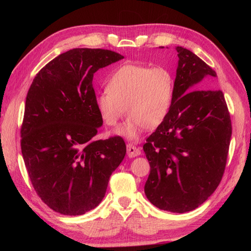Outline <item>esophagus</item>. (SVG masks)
<instances>
[{
  "label": "esophagus",
  "instance_id": "esophagus-1",
  "mask_svg": "<svg viewBox=\"0 0 251 251\" xmlns=\"http://www.w3.org/2000/svg\"><path fill=\"white\" fill-rule=\"evenodd\" d=\"M126 151H127V156L134 158V157H137L141 154V149L134 146L132 143H127L126 144Z\"/></svg>",
  "mask_w": 251,
  "mask_h": 251
}]
</instances>
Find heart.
Returning <instances> with one entry per match:
<instances>
[{
    "instance_id": "1",
    "label": "heart",
    "mask_w": 251,
    "mask_h": 251,
    "mask_svg": "<svg viewBox=\"0 0 251 251\" xmlns=\"http://www.w3.org/2000/svg\"><path fill=\"white\" fill-rule=\"evenodd\" d=\"M175 77L165 67L126 64L114 71L107 80L105 91L95 97V107L103 123L115 126L130 115L117 133L130 139L154 130L168 118L174 103Z\"/></svg>"
}]
</instances>
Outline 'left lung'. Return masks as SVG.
Listing matches in <instances>:
<instances>
[{"label": "left lung", "mask_w": 251, "mask_h": 251, "mask_svg": "<svg viewBox=\"0 0 251 251\" xmlns=\"http://www.w3.org/2000/svg\"><path fill=\"white\" fill-rule=\"evenodd\" d=\"M176 50L172 110L143 146L151 166L144 193L156 207L182 214L206 201L221 182L232 128L222 91L202 89L216 71L192 51Z\"/></svg>", "instance_id": "1"}]
</instances>
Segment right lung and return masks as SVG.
I'll return each mask as SVG.
<instances>
[{
  "mask_svg": "<svg viewBox=\"0 0 251 251\" xmlns=\"http://www.w3.org/2000/svg\"><path fill=\"white\" fill-rule=\"evenodd\" d=\"M123 58L111 50L75 48L43 67L28 90L22 155L37 196L62 215L95 208L126 156L120 136L94 139L103 123L95 107L94 73Z\"/></svg>",
  "mask_w": 251,
  "mask_h": 251,
  "instance_id": "add662e5",
  "label": "right lung"
}]
</instances>
